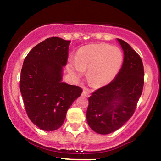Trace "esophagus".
<instances>
[{"label":"esophagus","mask_w":161,"mask_h":161,"mask_svg":"<svg viewBox=\"0 0 161 161\" xmlns=\"http://www.w3.org/2000/svg\"><path fill=\"white\" fill-rule=\"evenodd\" d=\"M82 95V96H85V97L88 98L90 96V93H88V92H87L86 91H83Z\"/></svg>","instance_id":"obj_1"}]
</instances>
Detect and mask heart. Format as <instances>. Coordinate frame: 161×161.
<instances>
[{
    "label": "heart",
    "instance_id": "heart-1",
    "mask_svg": "<svg viewBox=\"0 0 161 161\" xmlns=\"http://www.w3.org/2000/svg\"><path fill=\"white\" fill-rule=\"evenodd\" d=\"M123 62V53L119 48L105 43H94L81 47L75 59H70L66 68L76 79L87 70V81L93 87L99 88L115 78Z\"/></svg>",
    "mask_w": 161,
    "mask_h": 161
}]
</instances>
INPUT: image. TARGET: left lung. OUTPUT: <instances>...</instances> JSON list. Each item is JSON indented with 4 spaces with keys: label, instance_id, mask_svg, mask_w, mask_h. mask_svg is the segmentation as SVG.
Returning <instances> with one entry per match:
<instances>
[{
    "label": "left lung",
    "instance_id": "left-lung-1",
    "mask_svg": "<svg viewBox=\"0 0 161 161\" xmlns=\"http://www.w3.org/2000/svg\"><path fill=\"white\" fill-rule=\"evenodd\" d=\"M124 62L115 79L88 98L87 121L98 134L119 130L133 115L143 87V65L140 56L127 42L118 39Z\"/></svg>",
    "mask_w": 161,
    "mask_h": 161
}]
</instances>
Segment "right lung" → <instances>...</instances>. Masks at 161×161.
<instances>
[{
    "label": "right lung",
    "instance_id": "1",
    "mask_svg": "<svg viewBox=\"0 0 161 161\" xmlns=\"http://www.w3.org/2000/svg\"><path fill=\"white\" fill-rule=\"evenodd\" d=\"M70 40L47 38L30 51L20 74V89L27 115L34 125L53 131L63 125L66 113L82 92L63 82Z\"/></svg>",
    "mask_w": 161,
    "mask_h": 161
}]
</instances>
